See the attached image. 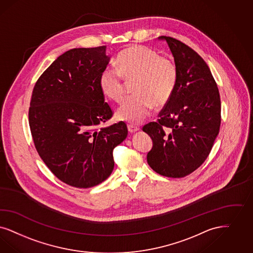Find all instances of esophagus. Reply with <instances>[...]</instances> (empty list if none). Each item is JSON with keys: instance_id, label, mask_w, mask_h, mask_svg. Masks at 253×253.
<instances>
[{"instance_id": "34e87169", "label": "esophagus", "mask_w": 253, "mask_h": 253, "mask_svg": "<svg viewBox=\"0 0 253 253\" xmlns=\"http://www.w3.org/2000/svg\"><path fill=\"white\" fill-rule=\"evenodd\" d=\"M128 131H130L131 133H133V132H135V131H139V127L129 124V125H128Z\"/></svg>"}]
</instances>
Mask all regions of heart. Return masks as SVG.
<instances>
[{
    "label": "heart",
    "mask_w": 253,
    "mask_h": 253,
    "mask_svg": "<svg viewBox=\"0 0 253 253\" xmlns=\"http://www.w3.org/2000/svg\"><path fill=\"white\" fill-rule=\"evenodd\" d=\"M178 71L171 58L144 45H132L117 59V69L105 68L99 79L104 95L120 103L125 93V82H133L135 95L126 99L116 116L122 122L139 124L154 105L163 106L170 100L177 82Z\"/></svg>",
    "instance_id": "heart-1"
}]
</instances>
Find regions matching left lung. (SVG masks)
Masks as SVG:
<instances>
[{"label":"left lung","instance_id":"8db88e82","mask_svg":"<svg viewBox=\"0 0 253 253\" xmlns=\"http://www.w3.org/2000/svg\"><path fill=\"white\" fill-rule=\"evenodd\" d=\"M159 40L167 42L178 77L158 122L143 127L153 142L147 160L158 174L178 178L195 171L209 156L220 127V98L198 53L169 36Z\"/></svg>","mask_w":253,"mask_h":253}]
</instances>
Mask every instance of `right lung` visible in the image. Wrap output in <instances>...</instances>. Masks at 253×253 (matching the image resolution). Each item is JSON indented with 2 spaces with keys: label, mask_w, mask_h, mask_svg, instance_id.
Masks as SVG:
<instances>
[{
  "label": "right lung",
  "mask_w": 253,
  "mask_h": 253,
  "mask_svg": "<svg viewBox=\"0 0 253 253\" xmlns=\"http://www.w3.org/2000/svg\"><path fill=\"white\" fill-rule=\"evenodd\" d=\"M105 51V45L70 49L33 90L29 123L35 148L53 174L76 188L105 181L113 171V149L128 134L123 122L100 128L113 115L99 84L110 61Z\"/></svg>",
  "instance_id": "1"
}]
</instances>
